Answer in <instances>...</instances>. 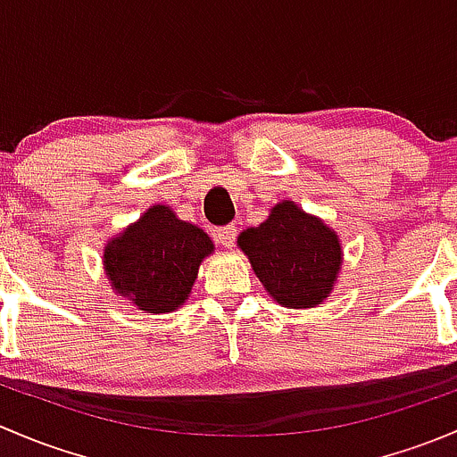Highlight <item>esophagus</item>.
<instances>
[{"instance_id":"1","label":"esophagus","mask_w":457,"mask_h":457,"mask_svg":"<svg viewBox=\"0 0 457 457\" xmlns=\"http://www.w3.org/2000/svg\"><path fill=\"white\" fill-rule=\"evenodd\" d=\"M214 237L223 247H234V241H237V228H234V225H225V228L216 229Z\"/></svg>"}]
</instances>
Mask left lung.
<instances>
[{
    "label": "left lung",
    "mask_w": 457,
    "mask_h": 457,
    "mask_svg": "<svg viewBox=\"0 0 457 457\" xmlns=\"http://www.w3.org/2000/svg\"><path fill=\"white\" fill-rule=\"evenodd\" d=\"M238 245L271 298L294 310L320 305L343 256L338 237L292 201L278 203L265 223L245 229Z\"/></svg>",
    "instance_id": "1"
}]
</instances>
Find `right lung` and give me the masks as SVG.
Segmentation results:
<instances>
[{
	"instance_id": "add662e5",
	"label": "right lung",
	"mask_w": 457,
	"mask_h": 457,
	"mask_svg": "<svg viewBox=\"0 0 457 457\" xmlns=\"http://www.w3.org/2000/svg\"><path fill=\"white\" fill-rule=\"evenodd\" d=\"M214 250L196 225L179 220L165 205H154L108 243L105 271L121 296L147 314L174 312L190 294L201 261Z\"/></svg>"
}]
</instances>
